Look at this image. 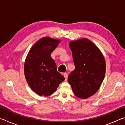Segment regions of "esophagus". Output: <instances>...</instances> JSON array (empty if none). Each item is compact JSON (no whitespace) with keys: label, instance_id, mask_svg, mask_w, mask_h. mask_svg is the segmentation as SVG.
<instances>
[{"label":"esophagus","instance_id":"1","mask_svg":"<svg viewBox=\"0 0 125 125\" xmlns=\"http://www.w3.org/2000/svg\"><path fill=\"white\" fill-rule=\"evenodd\" d=\"M63 76H64V77L65 78V81H67V78H68L67 74V73H64V74H63Z\"/></svg>","mask_w":125,"mask_h":125}]
</instances>
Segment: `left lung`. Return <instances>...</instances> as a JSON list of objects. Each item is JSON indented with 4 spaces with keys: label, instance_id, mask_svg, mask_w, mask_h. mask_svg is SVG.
Masks as SVG:
<instances>
[{
    "label": "left lung",
    "instance_id": "obj_1",
    "mask_svg": "<svg viewBox=\"0 0 125 125\" xmlns=\"http://www.w3.org/2000/svg\"><path fill=\"white\" fill-rule=\"evenodd\" d=\"M75 69L68 75L74 94L87 99L95 94L105 77V58L95 44L88 39H80L69 43Z\"/></svg>",
    "mask_w": 125,
    "mask_h": 125
}]
</instances>
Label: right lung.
<instances>
[{
    "label": "right lung",
    "mask_w": 125,
    "mask_h": 125,
    "mask_svg": "<svg viewBox=\"0 0 125 125\" xmlns=\"http://www.w3.org/2000/svg\"><path fill=\"white\" fill-rule=\"evenodd\" d=\"M60 42L59 39L42 37L31 47L25 59V78L31 89L40 96L52 95L64 80L51 56Z\"/></svg>",
    "instance_id": "add662e5"
}]
</instances>
